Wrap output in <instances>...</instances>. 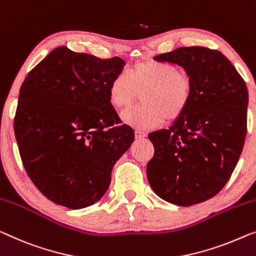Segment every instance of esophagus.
<instances>
[{"label":"esophagus","mask_w":256,"mask_h":256,"mask_svg":"<svg viewBox=\"0 0 256 256\" xmlns=\"http://www.w3.org/2000/svg\"><path fill=\"white\" fill-rule=\"evenodd\" d=\"M134 136H136V139H142V138H144V136H147V133L144 132V131H140V130H136Z\"/></svg>","instance_id":"1"}]
</instances>
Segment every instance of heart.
Returning a JSON list of instances; mask_svg holds the SVG:
<instances>
[{
	"label": "heart",
	"mask_w": 256,
	"mask_h": 256,
	"mask_svg": "<svg viewBox=\"0 0 256 256\" xmlns=\"http://www.w3.org/2000/svg\"><path fill=\"white\" fill-rule=\"evenodd\" d=\"M190 88L188 76L172 64L141 62L130 68L128 74H117L108 93L110 104L125 108L144 90L141 96L144 106L125 110L122 120L138 128H152L164 118L171 122L182 115L190 101Z\"/></svg>",
	"instance_id": "heart-1"
}]
</instances>
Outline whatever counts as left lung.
I'll list each match as a JSON object with an SVG mask.
<instances>
[{
    "label": "left lung",
    "mask_w": 256,
    "mask_h": 256,
    "mask_svg": "<svg viewBox=\"0 0 256 256\" xmlns=\"http://www.w3.org/2000/svg\"><path fill=\"white\" fill-rule=\"evenodd\" d=\"M154 60L182 66L192 88L172 125L148 134L155 150L148 182L161 199L188 207L215 196L234 172L246 138L248 92L218 50L180 47Z\"/></svg>",
    "instance_id": "1"
}]
</instances>
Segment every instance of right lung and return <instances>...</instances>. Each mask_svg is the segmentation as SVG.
<instances>
[{
	"label": "right lung",
	"mask_w": 256,
	"mask_h": 256,
	"mask_svg": "<svg viewBox=\"0 0 256 256\" xmlns=\"http://www.w3.org/2000/svg\"><path fill=\"white\" fill-rule=\"evenodd\" d=\"M120 57L102 60L58 47L25 78L14 136L38 190L56 204L82 209L104 196L115 163L134 140L109 101L123 71Z\"/></svg>",
	"instance_id": "right-lung-1"
}]
</instances>
